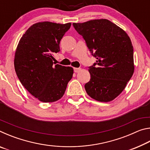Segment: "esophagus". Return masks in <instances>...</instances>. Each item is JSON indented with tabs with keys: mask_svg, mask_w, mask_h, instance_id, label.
I'll list each match as a JSON object with an SVG mask.
<instances>
[{
	"mask_svg": "<svg viewBox=\"0 0 150 150\" xmlns=\"http://www.w3.org/2000/svg\"><path fill=\"white\" fill-rule=\"evenodd\" d=\"M81 70V68H74V71H75V73L79 72Z\"/></svg>",
	"mask_w": 150,
	"mask_h": 150,
	"instance_id": "1",
	"label": "esophagus"
}]
</instances>
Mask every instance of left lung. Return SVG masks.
<instances>
[{
  "mask_svg": "<svg viewBox=\"0 0 150 150\" xmlns=\"http://www.w3.org/2000/svg\"><path fill=\"white\" fill-rule=\"evenodd\" d=\"M73 24L97 59L88 69L91 79L85 85L86 92L100 102L113 100L125 88L134 71L130 37L121 28L106 19Z\"/></svg>",
  "mask_w": 150,
  "mask_h": 150,
  "instance_id": "1",
  "label": "left lung"
}]
</instances>
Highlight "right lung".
Here are the masks:
<instances>
[{"label":"right lung","instance_id":"add662e5","mask_svg":"<svg viewBox=\"0 0 150 150\" xmlns=\"http://www.w3.org/2000/svg\"><path fill=\"white\" fill-rule=\"evenodd\" d=\"M71 23L40 22L32 25L20 38L14 55V69L22 85L40 101L52 103L64 95L73 69L54 65L53 54Z\"/></svg>","mask_w":150,"mask_h":150}]
</instances>
